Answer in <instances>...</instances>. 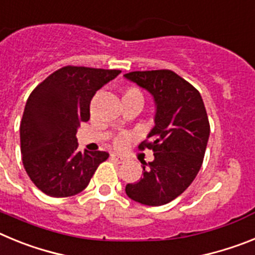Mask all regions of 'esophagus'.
Returning a JSON list of instances; mask_svg holds the SVG:
<instances>
[{"label": "esophagus", "mask_w": 255, "mask_h": 255, "mask_svg": "<svg viewBox=\"0 0 255 255\" xmlns=\"http://www.w3.org/2000/svg\"><path fill=\"white\" fill-rule=\"evenodd\" d=\"M111 158L114 159L115 162H117V163H123V162H125V158H124V157H121V155L119 154H115V153L111 154Z\"/></svg>", "instance_id": "34e87169"}]
</instances>
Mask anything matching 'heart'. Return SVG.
<instances>
[{"mask_svg": "<svg viewBox=\"0 0 255 255\" xmlns=\"http://www.w3.org/2000/svg\"><path fill=\"white\" fill-rule=\"evenodd\" d=\"M124 98H138V100L143 101V93L139 88H135V87H129L128 89L125 91L124 93ZM131 140V136L130 134H121L119 135L117 138H115L114 140V145L117 148V149H124V148L128 145Z\"/></svg>", "mask_w": 255, "mask_h": 255, "instance_id": "obj_1", "label": "heart"}]
</instances>
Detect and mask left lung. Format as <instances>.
Listing matches in <instances>:
<instances>
[{"label": "left lung", "mask_w": 255, "mask_h": 255, "mask_svg": "<svg viewBox=\"0 0 255 255\" xmlns=\"http://www.w3.org/2000/svg\"><path fill=\"white\" fill-rule=\"evenodd\" d=\"M126 79L147 89L154 98V128L139 145L153 150L143 163V177L128 184L130 199L157 207L170 203L189 188L203 163L209 121L199 92L171 70L132 71Z\"/></svg>", "instance_id": "1"}]
</instances>
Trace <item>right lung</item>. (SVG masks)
<instances>
[{"label":"right lung","instance_id":"add662e5","mask_svg":"<svg viewBox=\"0 0 255 255\" xmlns=\"http://www.w3.org/2000/svg\"><path fill=\"white\" fill-rule=\"evenodd\" d=\"M120 73L69 65L52 73L30 93L20 124V148L28 176L44 194H78L108 158L102 150L80 152L76 130L89 120L96 92Z\"/></svg>","mask_w":255,"mask_h":255}]
</instances>
